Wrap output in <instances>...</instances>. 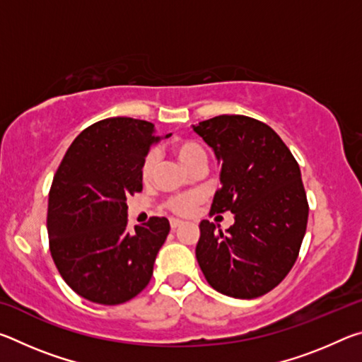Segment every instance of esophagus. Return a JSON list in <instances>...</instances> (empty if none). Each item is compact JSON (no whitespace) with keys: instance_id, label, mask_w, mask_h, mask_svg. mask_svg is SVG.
I'll return each mask as SVG.
<instances>
[{"instance_id":"obj_1","label":"esophagus","mask_w":362,"mask_h":362,"mask_svg":"<svg viewBox=\"0 0 362 362\" xmlns=\"http://www.w3.org/2000/svg\"><path fill=\"white\" fill-rule=\"evenodd\" d=\"M182 223H183V222H182V220H179V218H170V228H173V230L179 228V226H180Z\"/></svg>"}]
</instances>
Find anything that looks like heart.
I'll return each mask as SVG.
<instances>
[{
    "instance_id": "obj_1",
    "label": "heart",
    "mask_w": 362,
    "mask_h": 362,
    "mask_svg": "<svg viewBox=\"0 0 362 362\" xmlns=\"http://www.w3.org/2000/svg\"><path fill=\"white\" fill-rule=\"evenodd\" d=\"M174 153H175V156L179 158V161L188 170L192 169L194 164H198L199 161H206L204 148L199 144L193 142V140H182V142L175 144ZM155 166H156V155L155 153H148L142 163V169H140V174H142V179L145 182H148L151 179ZM196 203H198V196L196 194H179V196H174L173 199H169L168 207L175 214L187 216V214L192 212Z\"/></svg>"
}]
</instances>
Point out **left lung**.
<instances>
[{"label":"left lung","mask_w":362,"mask_h":362,"mask_svg":"<svg viewBox=\"0 0 362 362\" xmlns=\"http://www.w3.org/2000/svg\"><path fill=\"white\" fill-rule=\"evenodd\" d=\"M193 131L220 164L211 212L235 214L225 231L199 223L201 272L223 296L260 297L287 276L302 246L308 203L298 164L272 127L249 116L220 115Z\"/></svg>","instance_id":"1"}]
</instances>
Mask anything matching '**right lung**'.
<instances>
[{
  "label": "right lung",
  "instance_id": "add662e5",
  "mask_svg": "<svg viewBox=\"0 0 362 362\" xmlns=\"http://www.w3.org/2000/svg\"><path fill=\"white\" fill-rule=\"evenodd\" d=\"M159 140L148 121L102 119L73 140L54 175L49 247L60 276L86 300L119 305L150 283L169 220L151 217L129 231L126 199L142 192L140 169Z\"/></svg>",
  "mask_w": 362,
  "mask_h": 362
}]
</instances>
